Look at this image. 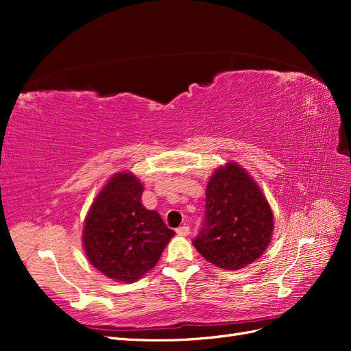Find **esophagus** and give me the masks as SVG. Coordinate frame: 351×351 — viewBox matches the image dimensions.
<instances>
[{
	"label": "esophagus",
	"mask_w": 351,
	"mask_h": 351,
	"mask_svg": "<svg viewBox=\"0 0 351 351\" xmlns=\"http://www.w3.org/2000/svg\"><path fill=\"white\" fill-rule=\"evenodd\" d=\"M176 234L178 235H184V237H187V235H190V228L189 226H181V228H178L176 229Z\"/></svg>",
	"instance_id": "1"
}]
</instances>
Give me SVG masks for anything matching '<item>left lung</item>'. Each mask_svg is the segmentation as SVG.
<instances>
[{
  "label": "left lung",
  "instance_id": "8db88e82",
  "mask_svg": "<svg viewBox=\"0 0 351 351\" xmlns=\"http://www.w3.org/2000/svg\"><path fill=\"white\" fill-rule=\"evenodd\" d=\"M273 228L271 208L259 185L230 161L208 181L205 220L193 244L208 263L240 270L263 255Z\"/></svg>",
  "mask_w": 351,
  "mask_h": 351
}]
</instances>
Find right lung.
<instances>
[{
	"mask_svg": "<svg viewBox=\"0 0 351 351\" xmlns=\"http://www.w3.org/2000/svg\"><path fill=\"white\" fill-rule=\"evenodd\" d=\"M143 185L121 171L93 200L84 220L83 244L90 264L107 278L136 282L158 263L175 235L160 214L141 205Z\"/></svg>",
	"mask_w": 351,
	"mask_h": 351,
	"instance_id": "obj_1",
	"label": "right lung"
}]
</instances>
